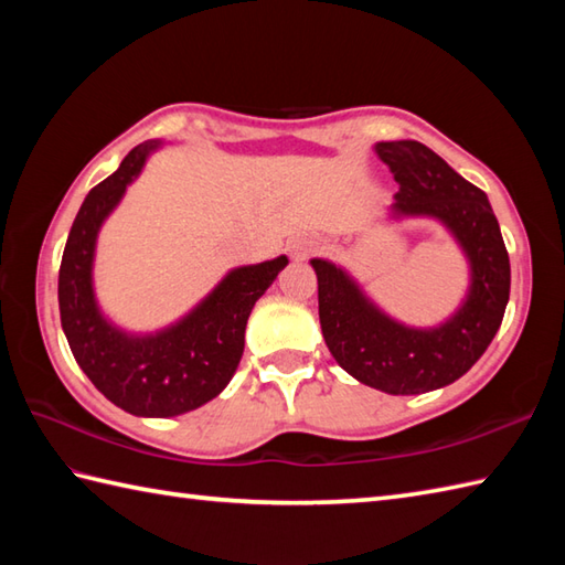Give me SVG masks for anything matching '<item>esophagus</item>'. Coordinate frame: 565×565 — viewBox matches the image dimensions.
Here are the masks:
<instances>
[{
    "instance_id": "esophagus-1",
    "label": "esophagus",
    "mask_w": 565,
    "mask_h": 565,
    "mask_svg": "<svg viewBox=\"0 0 565 565\" xmlns=\"http://www.w3.org/2000/svg\"><path fill=\"white\" fill-rule=\"evenodd\" d=\"M320 249H322V243L313 235L296 237V239H291V245H289V252L296 259H306L310 255H316V252H320Z\"/></svg>"
}]
</instances>
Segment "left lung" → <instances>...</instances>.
<instances>
[{"instance_id": "obj_1", "label": "left lung", "mask_w": 565, "mask_h": 565, "mask_svg": "<svg viewBox=\"0 0 565 565\" xmlns=\"http://www.w3.org/2000/svg\"><path fill=\"white\" fill-rule=\"evenodd\" d=\"M398 182L393 218L427 215L456 237L471 267L466 301L437 328H407L369 301L328 259L318 274V313L330 354L347 374L391 395H419L461 379L493 342L510 301V257L481 189L417 140L376 142Z\"/></svg>"}]
</instances>
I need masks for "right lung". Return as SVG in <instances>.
Returning <instances> with one entry per match:
<instances>
[{"label":"right lung","instance_id":"obj_1","mask_svg":"<svg viewBox=\"0 0 565 565\" xmlns=\"http://www.w3.org/2000/svg\"><path fill=\"white\" fill-rule=\"evenodd\" d=\"M160 146L148 140L134 148L111 177L89 191L70 227L57 276L60 322L79 369L114 405L138 417L196 411L231 383L252 308L289 264L281 255L227 271L189 316L154 334H128L106 320L92 286L99 227Z\"/></svg>","mask_w":565,"mask_h":565}]
</instances>
